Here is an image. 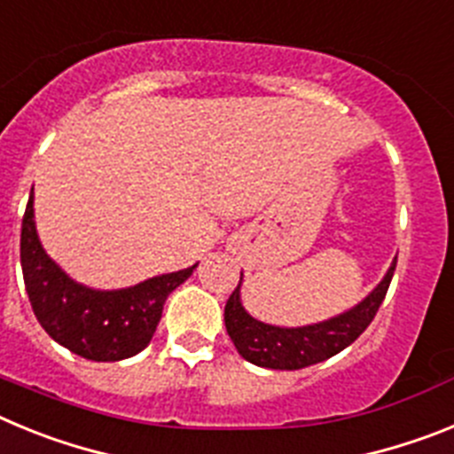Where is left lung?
<instances>
[{"mask_svg":"<svg viewBox=\"0 0 454 454\" xmlns=\"http://www.w3.org/2000/svg\"><path fill=\"white\" fill-rule=\"evenodd\" d=\"M395 262L388 268L387 277L377 284L375 291L356 304L355 309L336 318L325 320L318 325H307V327H272V325L259 323L247 314L240 304V282L224 304V325L227 334L234 340L236 350L243 359L256 364L262 368L272 371H300L311 364L325 362L330 356L346 350L350 343H355L359 336L366 332L368 325L375 318L377 309L384 302V295L388 291V284L393 279Z\"/></svg>","mask_w":454,"mask_h":454,"instance_id":"1","label":"left lung"}]
</instances>
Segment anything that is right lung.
Wrapping results in <instances>:
<instances>
[{
	"label": "right lung",
	"instance_id": "obj_1",
	"mask_svg": "<svg viewBox=\"0 0 454 454\" xmlns=\"http://www.w3.org/2000/svg\"><path fill=\"white\" fill-rule=\"evenodd\" d=\"M20 262L31 309L43 330L90 362H120L138 355L161 320L163 302L192 275V268L152 277L122 291H92L72 282L40 246L29 198L20 234Z\"/></svg>",
	"mask_w": 454,
	"mask_h": 454
}]
</instances>
